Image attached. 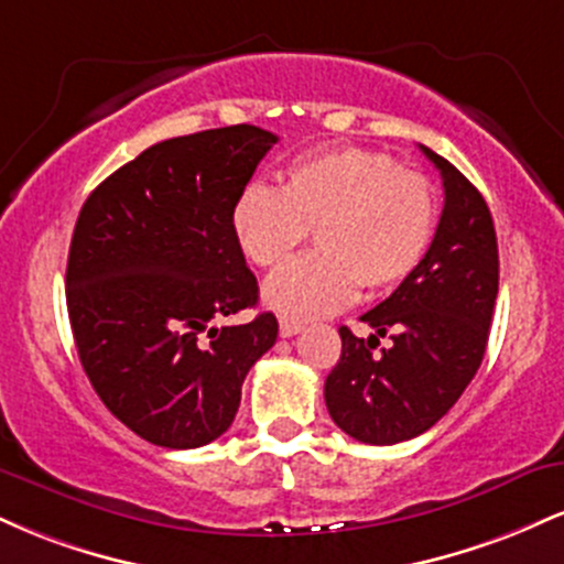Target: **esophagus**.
I'll use <instances>...</instances> for the list:
<instances>
[{"label":"esophagus","mask_w":564,"mask_h":564,"mask_svg":"<svg viewBox=\"0 0 564 564\" xmlns=\"http://www.w3.org/2000/svg\"><path fill=\"white\" fill-rule=\"evenodd\" d=\"M278 332H281L283 339H289V336H294V334L302 332V323L289 321V318H281V323H278Z\"/></svg>","instance_id":"obj_1"}]
</instances>
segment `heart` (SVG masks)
Wrapping results in <instances>:
<instances>
[{"instance_id":"obj_1","label":"heart","mask_w":564,"mask_h":564,"mask_svg":"<svg viewBox=\"0 0 564 564\" xmlns=\"http://www.w3.org/2000/svg\"><path fill=\"white\" fill-rule=\"evenodd\" d=\"M437 193L424 174L400 170L366 148H326L289 161L281 193L249 183L230 206L238 249L257 268H275L313 230L315 254L264 283V302L289 321L347 307L364 286L381 294L424 262L437 232Z\"/></svg>"}]
</instances>
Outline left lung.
Segmentation results:
<instances>
[{"mask_svg":"<svg viewBox=\"0 0 564 564\" xmlns=\"http://www.w3.org/2000/svg\"><path fill=\"white\" fill-rule=\"evenodd\" d=\"M443 174L445 206L424 262L360 321L377 334L339 328L341 358L326 377V405L341 432L394 445L435 426L475 379L498 294L494 217L451 161L424 148ZM379 335L393 345L379 354Z\"/></svg>","mask_w":564,"mask_h":564,"instance_id":"1","label":"left lung"}]
</instances>
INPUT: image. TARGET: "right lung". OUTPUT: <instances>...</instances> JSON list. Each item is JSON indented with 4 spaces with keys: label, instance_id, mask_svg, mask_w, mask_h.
<instances>
[{
    "label": "right lung",
    "instance_id": "add662e5",
    "mask_svg": "<svg viewBox=\"0 0 564 564\" xmlns=\"http://www.w3.org/2000/svg\"><path fill=\"white\" fill-rule=\"evenodd\" d=\"M278 142L236 124L156 142L84 200L70 238L66 302L97 398L161 448H200L241 405L249 368L278 321L212 326L254 307L257 278L230 206Z\"/></svg>",
    "mask_w": 564,
    "mask_h": 564
}]
</instances>
